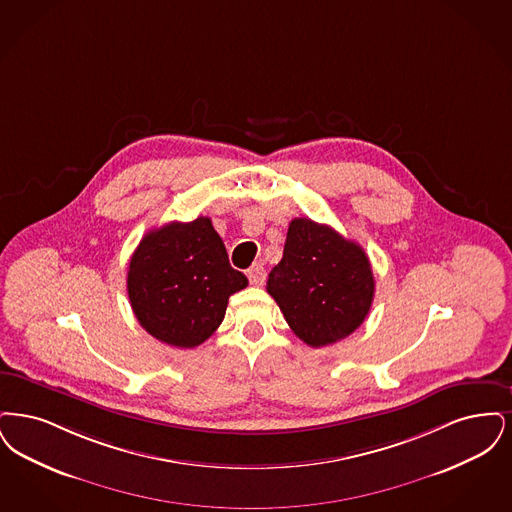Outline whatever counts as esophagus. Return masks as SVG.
Instances as JSON below:
<instances>
[{
    "mask_svg": "<svg viewBox=\"0 0 512 512\" xmlns=\"http://www.w3.org/2000/svg\"><path fill=\"white\" fill-rule=\"evenodd\" d=\"M248 279H250V283L252 285H256V287H262L264 285V281H266V269L262 264H254V266L248 269Z\"/></svg>",
    "mask_w": 512,
    "mask_h": 512,
    "instance_id": "esophagus-1",
    "label": "esophagus"
}]
</instances>
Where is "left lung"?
<instances>
[{
  "instance_id": "1",
  "label": "left lung",
  "mask_w": 512,
  "mask_h": 512,
  "mask_svg": "<svg viewBox=\"0 0 512 512\" xmlns=\"http://www.w3.org/2000/svg\"><path fill=\"white\" fill-rule=\"evenodd\" d=\"M266 289L292 333L308 346L321 348L350 336L365 321L375 296V277L357 243L329 225L296 218Z\"/></svg>"
}]
</instances>
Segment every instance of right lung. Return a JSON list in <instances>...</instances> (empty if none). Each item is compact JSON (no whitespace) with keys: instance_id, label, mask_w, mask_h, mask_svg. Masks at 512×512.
Instances as JSON below:
<instances>
[{"instance_id":"obj_1","label":"right lung","mask_w":512,"mask_h":512,"mask_svg":"<svg viewBox=\"0 0 512 512\" xmlns=\"http://www.w3.org/2000/svg\"><path fill=\"white\" fill-rule=\"evenodd\" d=\"M246 285L204 216L149 231L128 267V296L139 325L176 348H195L210 338L222 325L229 296Z\"/></svg>"}]
</instances>
